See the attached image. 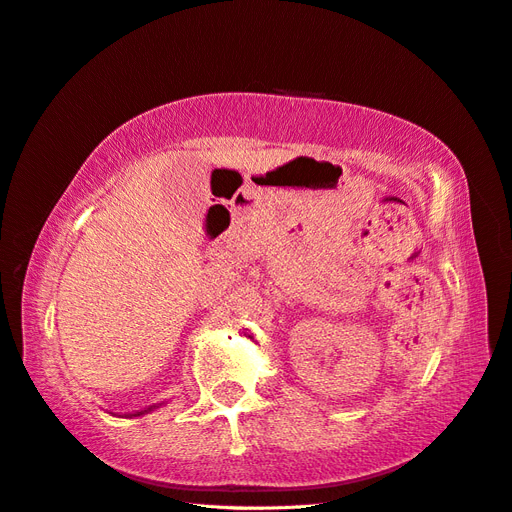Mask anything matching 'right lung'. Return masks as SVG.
Returning a JSON list of instances; mask_svg holds the SVG:
<instances>
[{"label": "right lung", "instance_id": "obj_1", "mask_svg": "<svg viewBox=\"0 0 512 512\" xmlns=\"http://www.w3.org/2000/svg\"><path fill=\"white\" fill-rule=\"evenodd\" d=\"M162 406V404H160ZM155 409V406H149V409H144V411H136V413H127L125 417H140V415H147V413H151Z\"/></svg>", "mask_w": 512, "mask_h": 512}]
</instances>
